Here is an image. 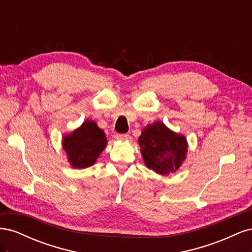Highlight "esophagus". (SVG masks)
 Instances as JSON below:
<instances>
[{
  "label": "esophagus",
  "mask_w": 252,
  "mask_h": 252,
  "mask_svg": "<svg viewBox=\"0 0 252 252\" xmlns=\"http://www.w3.org/2000/svg\"><path fill=\"white\" fill-rule=\"evenodd\" d=\"M118 139L121 141H126V142H130L131 141V136L130 134L128 133H124V134H119Z\"/></svg>",
  "instance_id": "esophagus-1"
}]
</instances>
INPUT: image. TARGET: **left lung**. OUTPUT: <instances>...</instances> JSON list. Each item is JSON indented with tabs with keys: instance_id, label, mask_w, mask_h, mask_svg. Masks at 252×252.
I'll return each instance as SVG.
<instances>
[{
	"instance_id": "1",
	"label": "left lung",
	"mask_w": 252,
	"mask_h": 252,
	"mask_svg": "<svg viewBox=\"0 0 252 252\" xmlns=\"http://www.w3.org/2000/svg\"><path fill=\"white\" fill-rule=\"evenodd\" d=\"M139 145L145 166L161 175L180 170L188 151L186 136L158 121L143 128Z\"/></svg>"
}]
</instances>
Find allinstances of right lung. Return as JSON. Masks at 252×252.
Wrapping results in <instances>:
<instances>
[{"instance_id": "add662e5", "label": "right lung", "mask_w": 252, "mask_h": 252, "mask_svg": "<svg viewBox=\"0 0 252 252\" xmlns=\"http://www.w3.org/2000/svg\"><path fill=\"white\" fill-rule=\"evenodd\" d=\"M106 146L105 132L93 120H86L80 127L62 136V147L72 168L93 166Z\"/></svg>"}]
</instances>
